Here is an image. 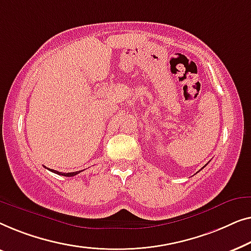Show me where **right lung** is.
<instances>
[{
    "label": "right lung",
    "instance_id": "1",
    "mask_svg": "<svg viewBox=\"0 0 251 251\" xmlns=\"http://www.w3.org/2000/svg\"><path fill=\"white\" fill-rule=\"evenodd\" d=\"M48 169H49V171H51L52 173H55V174H58V175L67 176V177H72V176H75V175L78 174V173H80V171L79 172H73V173H61V172L54 171V169H50V168H48Z\"/></svg>",
    "mask_w": 251,
    "mask_h": 251
}]
</instances>
